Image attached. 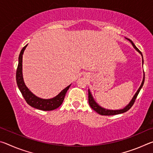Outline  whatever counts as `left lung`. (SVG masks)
I'll list each match as a JSON object with an SVG mask.
<instances>
[{"label":"left lung","mask_w":153,"mask_h":153,"mask_svg":"<svg viewBox=\"0 0 153 153\" xmlns=\"http://www.w3.org/2000/svg\"><path fill=\"white\" fill-rule=\"evenodd\" d=\"M126 38L131 42V44L133 46V47L135 48L136 50L138 51L142 57V65H143V62H144L143 56H142V54L141 52L138 50V48L136 47L135 45H134V44L133 43L132 41H131L130 39H129V38ZM144 82V73L143 79H142V84L140 85V86L138 90H137L136 94L134 95L133 98H131V100H130V102H129V104L127 105L123 108H121V109H117V110H111V109H107V108H105L102 107L101 106H100L97 102L95 101V100L94 99V98H93V97H92V94H91V92H90V90L88 89V102H89V105L90 106V107H91L93 110H94L96 112L98 113V114H100V115H117V114H121V113H125V112H126V111H128L131 107H132V105H134V102H135V100H136V98L137 97V96H138L139 92L140 91L141 88H142V86H143Z\"/></svg>","instance_id":"left-lung-1"}]
</instances>
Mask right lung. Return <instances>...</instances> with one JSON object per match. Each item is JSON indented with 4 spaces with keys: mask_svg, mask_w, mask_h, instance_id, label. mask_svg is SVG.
<instances>
[{
    "mask_svg": "<svg viewBox=\"0 0 153 153\" xmlns=\"http://www.w3.org/2000/svg\"><path fill=\"white\" fill-rule=\"evenodd\" d=\"M27 45H25L24 48L22 49L19 56V63L16 71V81L17 86L19 88L20 92H22L23 97L25 98V101L31 107H32L38 109L42 111H52L60 107L63 102L65 96L71 84L64 88L61 92H59L56 97L45 99L36 96L34 94L30 91L29 88L25 84L24 77H23L22 72V62H23V55H24V51L27 47Z\"/></svg>",
    "mask_w": 153,
    "mask_h": 153,
    "instance_id": "add662e5",
    "label": "right lung"
}]
</instances>
